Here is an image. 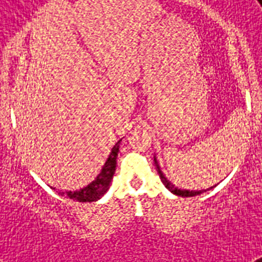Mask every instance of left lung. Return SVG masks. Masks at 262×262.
Masks as SVG:
<instances>
[{
	"mask_svg": "<svg viewBox=\"0 0 262 262\" xmlns=\"http://www.w3.org/2000/svg\"><path fill=\"white\" fill-rule=\"evenodd\" d=\"M154 160H155L156 170H158V174H159L160 179H162V182L164 183V186L167 187L168 190L171 191V193H174V194H177V195H181V197H193V195L201 194V193H204V191H205V190H182V189L175 187V185H172V183L170 182V181H168L166 177H164V174L162 172V170H160L159 164H158V162H156V158ZM209 189H212V187H209ZM209 189H207V190H209Z\"/></svg>",
	"mask_w": 262,
	"mask_h": 262,
	"instance_id": "left-lung-1",
	"label": "left lung"
}]
</instances>
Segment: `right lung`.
Masks as SVG:
<instances>
[{"mask_svg": "<svg viewBox=\"0 0 262 262\" xmlns=\"http://www.w3.org/2000/svg\"><path fill=\"white\" fill-rule=\"evenodd\" d=\"M119 144H121V140L111 149L110 155H108L106 163L102 167L100 174L88 186L76 191H67V193L65 191H59V194L68 195L69 199L75 200V201H80V203H92V201H96V200L100 199L108 190V187H110L111 179H113V175L115 172V166H117Z\"/></svg>", "mask_w": 262, "mask_h": 262, "instance_id": "obj_1", "label": "right lung"}]
</instances>
